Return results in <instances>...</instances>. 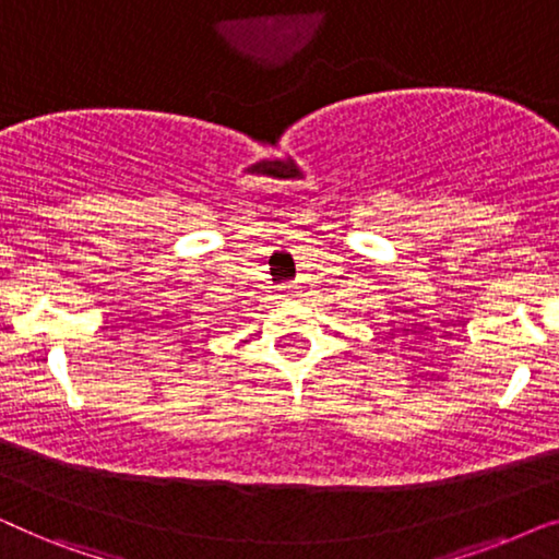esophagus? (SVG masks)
Here are the masks:
<instances>
[{
  "instance_id": "1",
  "label": "esophagus",
  "mask_w": 559,
  "mask_h": 559,
  "mask_svg": "<svg viewBox=\"0 0 559 559\" xmlns=\"http://www.w3.org/2000/svg\"><path fill=\"white\" fill-rule=\"evenodd\" d=\"M280 289H282V293H285V297H293L300 287H297V285H282Z\"/></svg>"
}]
</instances>
